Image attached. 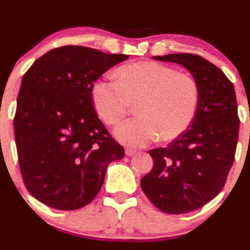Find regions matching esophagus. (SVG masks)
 Returning a JSON list of instances; mask_svg holds the SVG:
<instances>
[{
	"instance_id": "1",
	"label": "esophagus",
	"mask_w": 250,
	"mask_h": 250,
	"mask_svg": "<svg viewBox=\"0 0 250 250\" xmlns=\"http://www.w3.org/2000/svg\"><path fill=\"white\" fill-rule=\"evenodd\" d=\"M136 150H134V149H130V148H127L125 149V155L127 156H129V157H131V156H134L135 154H136Z\"/></svg>"
}]
</instances>
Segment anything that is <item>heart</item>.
I'll return each mask as SVG.
<instances>
[{"instance_id": "1", "label": "heart", "mask_w": 250, "mask_h": 250, "mask_svg": "<svg viewBox=\"0 0 250 250\" xmlns=\"http://www.w3.org/2000/svg\"><path fill=\"white\" fill-rule=\"evenodd\" d=\"M96 113L110 127L120 125L137 104L138 116L115 131L128 146H144L157 136L163 142L180 136L197 112L199 87L188 74L158 62L125 65L116 80H99L92 87Z\"/></svg>"}]
</instances>
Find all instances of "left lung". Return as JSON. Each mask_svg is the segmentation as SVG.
Here are the masks:
<instances>
[{
	"instance_id": "left-lung-1",
	"label": "left lung",
	"mask_w": 250,
	"mask_h": 250,
	"mask_svg": "<svg viewBox=\"0 0 250 250\" xmlns=\"http://www.w3.org/2000/svg\"><path fill=\"white\" fill-rule=\"evenodd\" d=\"M152 58L183 65L199 87L191 125L167 148L150 150L154 167L141 179L144 194L159 211L184 214L209 203L226 183L239 137L235 91L224 72L200 56Z\"/></svg>"
}]
</instances>
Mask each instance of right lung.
<instances>
[{
  "instance_id": "1",
  "label": "right lung",
  "mask_w": 250,
  "mask_h": 250,
  "mask_svg": "<svg viewBox=\"0 0 250 250\" xmlns=\"http://www.w3.org/2000/svg\"><path fill=\"white\" fill-rule=\"evenodd\" d=\"M128 57L66 45L23 76L14 117L17 156L26 190L46 206H86L100 191L108 164L125 156L98 117L92 87Z\"/></svg>"
}]
</instances>
